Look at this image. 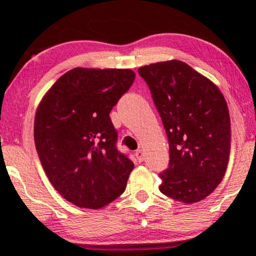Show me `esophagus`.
<instances>
[{
	"instance_id": "34e87169",
	"label": "esophagus",
	"mask_w": 256,
	"mask_h": 256,
	"mask_svg": "<svg viewBox=\"0 0 256 256\" xmlns=\"http://www.w3.org/2000/svg\"><path fill=\"white\" fill-rule=\"evenodd\" d=\"M135 156H136V158L138 160V162H143V160H144V154H143V150L142 149L136 150Z\"/></svg>"
}]
</instances>
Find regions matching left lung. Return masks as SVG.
<instances>
[{
    "instance_id": "8db88e82",
    "label": "left lung",
    "mask_w": 256,
    "mask_h": 256,
    "mask_svg": "<svg viewBox=\"0 0 256 256\" xmlns=\"http://www.w3.org/2000/svg\"><path fill=\"white\" fill-rule=\"evenodd\" d=\"M148 85L169 141L170 160L160 191L192 204L214 191L230 152L226 100L211 80L180 60L138 68Z\"/></svg>"
}]
</instances>
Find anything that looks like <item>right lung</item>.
Here are the masks:
<instances>
[{
	"instance_id": "1",
	"label": "right lung",
	"mask_w": 256,
	"mask_h": 256,
	"mask_svg": "<svg viewBox=\"0 0 256 256\" xmlns=\"http://www.w3.org/2000/svg\"><path fill=\"white\" fill-rule=\"evenodd\" d=\"M135 80L132 70L76 68L38 106L34 144L54 188L72 204L100 208L124 194L134 163L118 150L110 110Z\"/></svg>"
}]
</instances>
